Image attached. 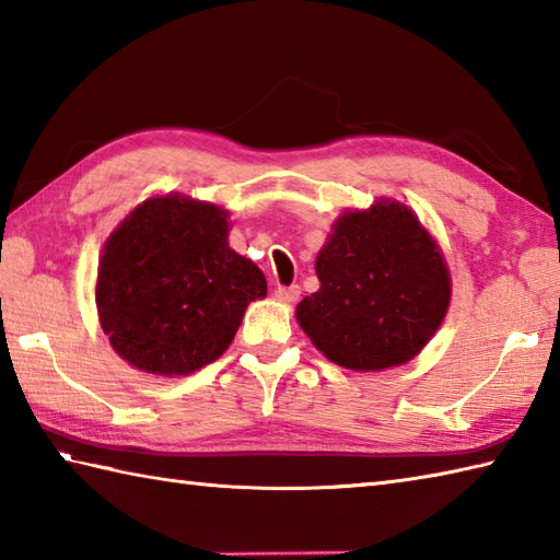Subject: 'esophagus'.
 <instances>
[{"mask_svg": "<svg viewBox=\"0 0 560 560\" xmlns=\"http://www.w3.org/2000/svg\"><path fill=\"white\" fill-rule=\"evenodd\" d=\"M276 296L284 304H292V302L300 300V284H290V288H282V284H280V288L276 290Z\"/></svg>", "mask_w": 560, "mask_h": 560, "instance_id": "1", "label": "esophagus"}]
</instances>
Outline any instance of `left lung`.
Returning a JSON list of instances; mask_svg holds the SVG:
<instances>
[{
    "label": "left lung",
    "instance_id": "obj_1",
    "mask_svg": "<svg viewBox=\"0 0 560 560\" xmlns=\"http://www.w3.org/2000/svg\"><path fill=\"white\" fill-rule=\"evenodd\" d=\"M320 288L296 323L332 364L383 371L415 359L448 314L453 282L441 246L412 208L378 198L342 210L316 256Z\"/></svg>",
    "mask_w": 560,
    "mask_h": 560
}]
</instances>
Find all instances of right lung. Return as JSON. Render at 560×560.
Returning a JSON list of instances; mask_svg holds the SVG:
<instances>
[{"label":"right lung","mask_w":560,"mask_h":560,"mask_svg":"<svg viewBox=\"0 0 560 560\" xmlns=\"http://www.w3.org/2000/svg\"><path fill=\"white\" fill-rule=\"evenodd\" d=\"M228 234L225 208L184 194L145 198L109 234L95 306L124 362L172 378L228 350L246 306L268 292L264 272Z\"/></svg>","instance_id":"add662e5"}]
</instances>
